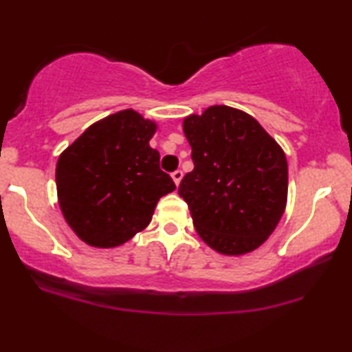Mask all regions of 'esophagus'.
Instances as JSON below:
<instances>
[{
    "label": "esophagus",
    "mask_w": 352,
    "mask_h": 352,
    "mask_svg": "<svg viewBox=\"0 0 352 352\" xmlns=\"http://www.w3.org/2000/svg\"><path fill=\"white\" fill-rule=\"evenodd\" d=\"M171 177H173V181L176 182V186H179V182H181V179H182V171H181V170L173 171V173H171Z\"/></svg>",
    "instance_id": "1"
}]
</instances>
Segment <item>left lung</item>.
Instances as JSON below:
<instances>
[{"label": "left lung", "instance_id": "obj_1", "mask_svg": "<svg viewBox=\"0 0 352 352\" xmlns=\"http://www.w3.org/2000/svg\"><path fill=\"white\" fill-rule=\"evenodd\" d=\"M194 170L179 194L201 240L223 254L258 248L280 221L288 166L280 146L253 117L213 105L184 120Z\"/></svg>", "mask_w": 352, "mask_h": 352}]
</instances>
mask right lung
Returning <instances> with one entry per match:
<instances>
[{
	"instance_id": "right-lung-1",
	"label": "right lung",
	"mask_w": 352,
	"mask_h": 352,
	"mask_svg": "<svg viewBox=\"0 0 352 352\" xmlns=\"http://www.w3.org/2000/svg\"><path fill=\"white\" fill-rule=\"evenodd\" d=\"M155 123L122 110L91 124L56 166L62 214L74 232L99 248L128 242L151 223L160 197L176 189L148 146Z\"/></svg>"
}]
</instances>
